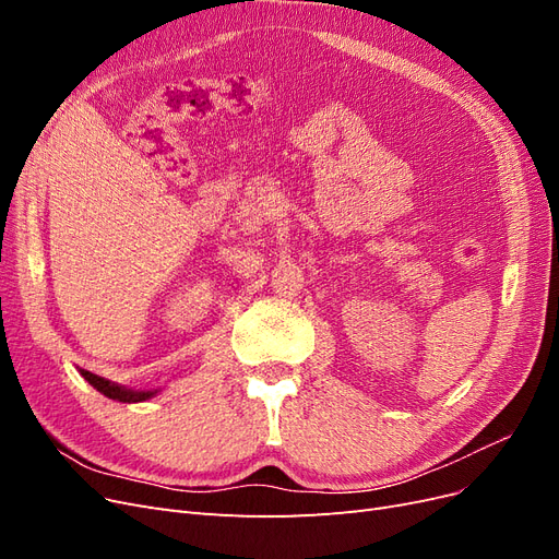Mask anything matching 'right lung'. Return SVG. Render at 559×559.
<instances>
[{
    "label": "right lung",
    "mask_w": 559,
    "mask_h": 559,
    "mask_svg": "<svg viewBox=\"0 0 559 559\" xmlns=\"http://www.w3.org/2000/svg\"><path fill=\"white\" fill-rule=\"evenodd\" d=\"M79 373L83 376V380H88V384H93L99 394H105L107 399L121 401V403H142V401L158 396V392H160V389H130V386H123L118 382H111L107 378H99V376L91 373V370H83V368H79Z\"/></svg>",
    "instance_id": "add662e5"
}]
</instances>
